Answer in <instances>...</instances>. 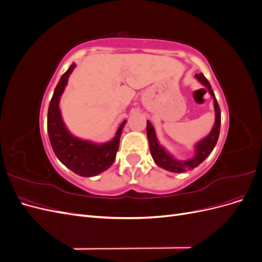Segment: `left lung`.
I'll use <instances>...</instances> for the list:
<instances>
[{
    "label": "left lung",
    "mask_w": 262,
    "mask_h": 262,
    "mask_svg": "<svg viewBox=\"0 0 262 262\" xmlns=\"http://www.w3.org/2000/svg\"><path fill=\"white\" fill-rule=\"evenodd\" d=\"M195 78L202 85L207 87L209 93L211 94V96L213 97L214 109H215V122H214L213 128L208 136L195 144V155L192 158H190V160L187 161H179L177 158L172 157L169 153L166 152V149L160 143H158L153 125L150 124L149 121H147L146 124V134L148 139L149 150L154 162L156 163L157 166H160V167L171 172H184L196 167L198 165H200L205 158L211 154L219 140L221 128V110L216 101L215 95H214L212 91V87L209 81L205 78V76L202 73L195 74Z\"/></svg>",
    "instance_id": "left-lung-1"
}]
</instances>
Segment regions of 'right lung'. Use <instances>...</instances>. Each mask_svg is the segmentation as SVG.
<instances>
[{
	"label": "right lung",
	"instance_id": "obj_1",
	"mask_svg": "<svg viewBox=\"0 0 262 262\" xmlns=\"http://www.w3.org/2000/svg\"><path fill=\"white\" fill-rule=\"evenodd\" d=\"M76 67L71 66L55 87L48 109V134L53 152L69 169L83 177H93L105 171L113 165L119 148L124 120L116 132V137L107 143L96 144L75 138L69 132L62 120L59 101L68 84L70 74Z\"/></svg>",
	"mask_w": 262,
	"mask_h": 262
}]
</instances>
